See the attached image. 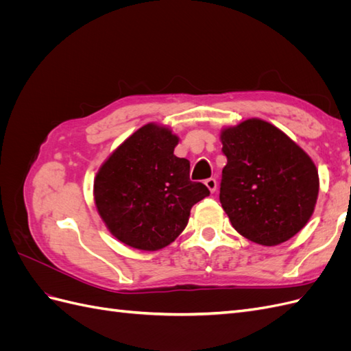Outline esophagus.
<instances>
[{"mask_svg": "<svg viewBox=\"0 0 351 351\" xmlns=\"http://www.w3.org/2000/svg\"><path fill=\"white\" fill-rule=\"evenodd\" d=\"M205 186L209 189L210 193L217 192V180L215 178H208L205 182Z\"/></svg>", "mask_w": 351, "mask_h": 351, "instance_id": "1", "label": "esophagus"}]
</instances>
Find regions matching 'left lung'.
I'll list each match as a JSON object with an SVG mask.
<instances>
[{
	"label": "left lung",
	"instance_id": "obj_1",
	"mask_svg": "<svg viewBox=\"0 0 351 351\" xmlns=\"http://www.w3.org/2000/svg\"><path fill=\"white\" fill-rule=\"evenodd\" d=\"M227 165L219 200L231 226L261 246H278L309 222L319 193L312 158L278 127L247 119L221 129Z\"/></svg>",
	"mask_w": 351,
	"mask_h": 351
}]
</instances>
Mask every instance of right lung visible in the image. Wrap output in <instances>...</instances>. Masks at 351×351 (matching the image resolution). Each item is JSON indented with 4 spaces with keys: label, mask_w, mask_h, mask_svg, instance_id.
I'll list each match as a JSON object with an SVG mask.
<instances>
[{
    "label": "right lung",
    "mask_w": 351,
    "mask_h": 351,
    "mask_svg": "<svg viewBox=\"0 0 351 351\" xmlns=\"http://www.w3.org/2000/svg\"><path fill=\"white\" fill-rule=\"evenodd\" d=\"M178 136L147 123L117 146L93 182L98 214L111 234L133 249L155 252L186 228L190 209L209 196L190 182V162L174 155Z\"/></svg>",
    "instance_id": "right-lung-1"
}]
</instances>
